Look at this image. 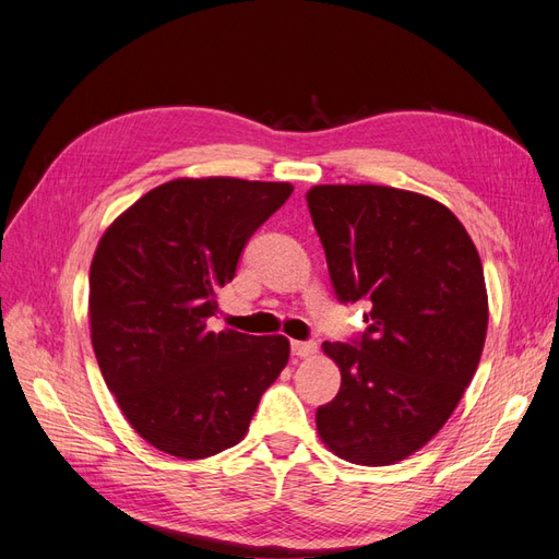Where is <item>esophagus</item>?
Returning a JSON list of instances; mask_svg holds the SVG:
<instances>
[{"instance_id":"obj_1","label":"esophagus","mask_w":559,"mask_h":559,"mask_svg":"<svg viewBox=\"0 0 559 559\" xmlns=\"http://www.w3.org/2000/svg\"><path fill=\"white\" fill-rule=\"evenodd\" d=\"M317 342H293V354L297 356V359H309V356L317 354Z\"/></svg>"}]
</instances>
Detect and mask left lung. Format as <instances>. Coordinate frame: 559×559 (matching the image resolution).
Here are the masks:
<instances>
[{"label": "left lung", "mask_w": 559, "mask_h": 559, "mask_svg": "<svg viewBox=\"0 0 559 559\" xmlns=\"http://www.w3.org/2000/svg\"><path fill=\"white\" fill-rule=\"evenodd\" d=\"M307 205L337 299L370 305L359 342H323L342 384L317 411L319 437L342 461L394 465L447 425L479 366V252L447 205L413 191L323 183Z\"/></svg>", "instance_id": "left-lung-1"}]
</instances>
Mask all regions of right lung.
<instances>
[{
  "mask_svg": "<svg viewBox=\"0 0 559 559\" xmlns=\"http://www.w3.org/2000/svg\"><path fill=\"white\" fill-rule=\"evenodd\" d=\"M290 193L288 181L171 179L98 240L92 347L122 416L157 451L200 461L236 447L288 364V337L214 333L207 319L248 238Z\"/></svg>",
  "mask_w": 559,
  "mask_h": 559,
  "instance_id": "add662e5",
  "label": "right lung"
}]
</instances>
